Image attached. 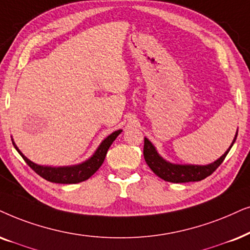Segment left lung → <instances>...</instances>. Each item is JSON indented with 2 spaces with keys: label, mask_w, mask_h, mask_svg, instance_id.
Segmentation results:
<instances>
[{
  "label": "left lung",
  "mask_w": 250,
  "mask_h": 250,
  "mask_svg": "<svg viewBox=\"0 0 250 250\" xmlns=\"http://www.w3.org/2000/svg\"><path fill=\"white\" fill-rule=\"evenodd\" d=\"M238 137V131L235 133V137L233 139L231 146L224 155H222L218 160L207 165H195V164H177L171 163L158 154L155 146L145 138L144 146V156L146 163L153 170V172L165 181L170 183H190V181H200L210 176L220 164L225 160L226 155L229 154V149L232 148Z\"/></svg>",
  "instance_id": "left-lung-1"
}]
</instances>
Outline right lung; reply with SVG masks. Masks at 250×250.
<instances>
[{
    "instance_id": "1",
    "label": "right lung",
    "mask_w": 250,
    "mask_h": 250,
    "mask_svg": "<svg viewBox=\"0 0 250 250\" xmlns=\"http://www.w3.org/2000/svg\"><path fill=\"white\" fill-rule=\"evenodd\" d=\"M121 132H123L122 129H117V131L112 132L111 134L108 135L104 140H102L101 144H100L99 147H97L96 150L94 151V154L88 160L76 165H67V167H48V165H40L34 163V162L28 160L19 150L17 145L15 144L14 139L11 138V140L16 150L21 154V156L24 158L27 165H30V167L33 168L35 172L43 178V179L56 184H78L87 180L99 170L103 162H104L110 146L116 140V138L121 134Z\"/></svg>"
}]
</instances>
